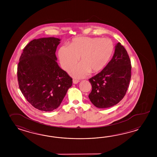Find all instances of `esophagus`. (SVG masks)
<instances>
[{
    "label": "esophagus",
    "instance_id": "34e87169",
    "mask_svg": "<svg viewBox=\"0 0 157 157\" xmlns=\"http://www.w3.org/2000/svg\"><path fill=\"white\" fill-rule=\"evenodd\" d=\"M73 82L74 84H77L79 82V80H77V79H73Z\"/></svg>",
    "mask_w": 157,
    "mask_h": 157
}]
</instances>
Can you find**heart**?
I'll return each instance as SVG.
<instances>
[{"label":"heart","mask_w":157,"mask_h":157,"mask_svg":"<svg viewBox=\"0 0 157 157\" xmlns=\"http://www.w3.org/2000/svg\"><path fill=\"white\" fill-rule=\"evenodd\" d=\"M113 44L108 38L77 37L59 50V57L61 66L68 70L76 65L80 57L81 63L69 70L71 76L82 78L90 72L101 71L112 56Z\"/></svg>","instance_id":"b5f03b06"}]
</instances>
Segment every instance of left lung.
I'll return each mask as SVG.
<instances>
[{
  "label": "left lung",
  "instance_id": "8db88e82",
  "mask_svg": "<svg viewBox=\"0 0 157 157\" xmlns=\"http://www.w3.org/2000/svg\"><path fill=\"white\" fill-rule=\"evenodd\" d=\"M131 77V65L127 51L116 44L113 58L104 69L89 79L92 91L88 98L98 108L117 104L125 96Z\"/></svg>",
  "mask_w": 157,
  "mask_h": 157
}]
</instances>
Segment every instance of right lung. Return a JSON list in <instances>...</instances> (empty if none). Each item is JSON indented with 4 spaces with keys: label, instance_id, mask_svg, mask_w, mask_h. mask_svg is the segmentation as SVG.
Wrapping results in <instances>:
<instances>
[{
    "label": "right lung",
    "instance_id": "add662e5",
    "mask_svg": "<svg viewBox=\"0 0 157 157\" xmlns=\"http://www.w3.org/2000/svg\"><path fill=\"white\" fill-rule=\"evenodd\" d=\"M60 40L54 37L34 39L25 47L19 59V88L27 101L41 111L57 108L73 83L56 61Z\"/></svg>",
    "mask_w": 157,
    "mask_h": 157
}]
</instances>
